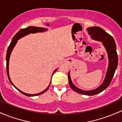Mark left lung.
<instances>
[{"instance_id":"obj_1","label":"left lung","mask_w":122,"mask_h":122,"mask_svg":"<svg viewBox=\"0 0 122 122\" xmlns=\"http://www.w3.org/2000/svg\"><path fill=\"white\" fill-rule=\"evenodd\" d=\"M87 31L92 38H93V39L102 41L103 45L108 53V58H109V66H108V71H107L104 81H103L102 85L98 87L97 89L93 90L85 91L76 87L72 83L69 72L68 73V77L69 86L75 92L81 94L87 95V96H94V95L101 93L104 90L106 89L111 83L112 78L114 76L116 68H117V63H118V57H117V54L116 52L115 41L112 36H111L104 29L98 26L89 28L87 29Z\"/></svg>"}]
</instances>
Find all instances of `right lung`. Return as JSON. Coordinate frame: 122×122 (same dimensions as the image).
<instances>
[{
  "label": "right lung",
  "mask_w": 122,
  "mask_h": 122,
  "mask_svg": "<svg viewBox=\"0 0 122 122\" xmlns=\"http://www.w3.org/2000/svg\"><path fill=\"white\" fill-rule=\"evenodd\" d=\"M47 30V29L43 28L36 27V26H28V27L26 28L20 29L19 31H18V32H17L15 35V36L13 37V38L12 39V41H11V43H10L9 46L8 47L7 51V54H6V71H7V74L8 77H9V81H10V83H11V85H13V86H14V87H15V89L17 90H18L20 92V93L23 94L25 95V96H28V97H30V96H32H32H38V95L44 93L45 92H46L47 90L49 89V86H50V84L49 85V86H48L46 88V89H45V90L43 91L42 92H41V93H40L35 94H29L25 93H24V92H22V91L20 90L19 89H17V88L15 86L13 85V83H12V81H11V80H10V76H9V58H10V54H11V53L12 50H13V48H14V47L15 46L16 43H17V40L20 39V38H21V37H22L23 36H25L29 34V33H37V32H44V31H45V30ZM56 71H57V69H56V70L54 71V72H53V75L54 74L55 72H56Z\"/></svg>",
  "instance_id": "add662e5"
}]
</instances>
